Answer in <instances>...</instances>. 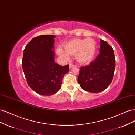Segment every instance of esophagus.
I'll return each instance as SVG.
<instances>
[{
    "instance_id": "esophagus-1",
    "label": "esophagus",
    "mask_w": 135,
    "mask_h": 135,
    "mask_svg": "<svg viewBox=\"0 0 135 135\" xmlns=\"http://www.w3.org/2000/svg\"><path fill=\"white\" fill-rule=\"evenodd\" d=\"M75 66V65H73V64H69V69H71V68H73V67H74Z\"/></svg>"
}]
</instances>
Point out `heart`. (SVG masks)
Returning <instances> with one entry per match:
<instances>
[{"label":"heart","mask_w":135,"mask_h":135,"mask_svg":"<svg viewBox=\"0 0 135 135\" xmlns=\"http://www.w3.org/2000/svg\"><path fill=\"white\" fill-rule=\"evenodd\" d=\"M64 49L58 48L57 53L61 57L68 60L69 55H75V59L81 64L90 63L95 57L96 43L92 38L74 39L65 43Z\"/></svg>","instance_id":"obj_1"}]
</instances>
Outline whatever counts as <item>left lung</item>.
Here are the masks:
<instances>
[{"label": "left lung", "mask_w": 135, "mask_h": 135, "mask_svg": "<svg viewBox=\"0 0 135 135\" xmlns=\"http://www.w3.org/2000/svg\"><path fill=\"white\" fill-rule=\"evenodd\" d=\"M115 68L113 49L107 42L101 39L100 54L87 66L80 68L78 83L85 91L101 92L111 83Z\"/></svg>", "instance_id": "8db88e82"}]
</instances>
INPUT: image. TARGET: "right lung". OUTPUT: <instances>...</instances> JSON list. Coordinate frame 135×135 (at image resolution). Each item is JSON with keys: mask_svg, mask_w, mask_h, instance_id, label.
<instances>
[{"mask_svg": "<svg viewBox=\"0 0 135 135\" xmlns=\"http://www.w3.org/2000/svg\"><path fill=\"white\" fill-rule=\"evenodd\" d=\"M54 35H42L32 39L23 50L22 61L27 83L35 92L51 96L57 92L69 65L55 62Z\"/></svg>", "mask_w": 135, "mask_h": 135, "instance_id": "add662e5", "label": "right lung"}]
</instances>
